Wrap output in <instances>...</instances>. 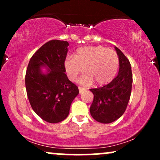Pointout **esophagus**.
I'll return each mask as SVG.
<instances>
[{
    "instance_id": "esophagus-1",
    "label": "esophagus",
    "mask_w": 160,
    "mask_h": 160,
    "mask_svg": "<svg viewBox=\"0 0 160 160\" xmlns=\"http://www.w3.org/2000/svg\"><path fill=\"white\" fill-rule=\"evenodd\" d=\"M78 90H79V92H82L83 91L85 90L84 88H83V87H78Z\"/></svg>"
}]
</instances>
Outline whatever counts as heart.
Instances as JSON below:
<instances>
[{"label": "heart", "mask_w": 160, "mask_h": 160, "mask_svg": "<svg viewBox=\"0 0 160 160\" xmlns=\"http://www.w3.org/2000/svg\"><path fill=\"white\" fill-rule=\"evenodd\" d=\"M64 65L68 76L73 82L84 69L87 74L79 82L83 84L94 82L101 86L111 82L117 74L119 58L115 51L102 46L87 47L78 49L74 58H68Z\"/></svg>", "instance_id": "1"}]
</instances>
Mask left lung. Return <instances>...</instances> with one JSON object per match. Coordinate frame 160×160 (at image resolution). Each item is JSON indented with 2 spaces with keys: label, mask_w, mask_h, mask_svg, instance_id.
Wrapping results in <instances>:
<instances>
[{
  "label": "left lung",
  "mask_w": 160,
  "mask_h": 160,
  "mask_svg": "<svg viewBox=\"0 0 160 160\" xmlns=\"http://www.w3.org/2000/svg\"><path fill=\"white\" fill-rule=\"evenodd\" d=\"M119 58V69L117 77L107 85L90 89L94 99L89 111L96 121L109 124L123 115L132 90V74L130 61L121 50L114 47Z\"/></svg>",
  "instance_id": "1"
}]
</instances>
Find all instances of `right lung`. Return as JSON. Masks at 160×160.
<instances>
[{"instance_id":"obj_1","label":"right lung","mask_w":160,"mask_h":160,"mask_svg":"<svg viewBox=\"0 0 160 160\" xmlns=\"http://www.w3.org/2000/svg\"><path fill=\"white\" fill-rule=\"evenodd\" d=\"M68 46V41L60 40L46 43L30 58L26 71L25 87L30 106L49 123L66 119L72 102L79 93L65 73Z\"/></svg>"}]
</instances>
